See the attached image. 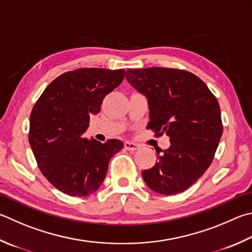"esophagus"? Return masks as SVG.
<instances>
[{"mask_svg": "<svg viewBox=\"0 0 252 252\" xmlns=\"http://www.w3.org/2000/svg\"><path fill=\"white\" fill-rule=\"evenodd\" d=\"M125 148L127 151H136L140 149V145L134 143V142H130V141H126L125 142Z\"/></svg>", "mask_w": 252, "mask_h": 252, "instance_id": "obj_1", "label": "esophagus"}]
</instances>
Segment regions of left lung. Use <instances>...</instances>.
Returning <instances> with one entry per match:
<instances>
[{"instance_id": "left-lung-1", "label": "left lung", "mask_w": 252, "mask_h": 252, "mask_svg": "<svg viewBox=\"0 0 252 252\" xmlns=\"http://www.w3.org/2000/svg\"><path fill=\"white\" fill-rule=\"evenodd\" d=\"M126 80L149 102L146 129L170 138L158 162L142 172L151 189L162 195L186 190L213 162L222 134L220 107L205 82L189 71L151 67L127 69Z\"/></svg>"}]
</instances>
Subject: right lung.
<instances>
[{"label":"right lung","mask_w":252,"mask_h":252,"mask_svg":"<svg viewBox=\"0 0 252 252\" xmlns=\"http://www.w3.org/2000/svg\"><path fill=\"white\" fill-rule=\"evenodd\" d=\"M125 69L79 68L57 77L40 94L30 118L29 142L40 172L63 194L84 197L97 190L109 162L122 150L120 140L106 143L84 138L91 114L125 78Z\"/></svg>","instance_id":"1"}]
</instances>
